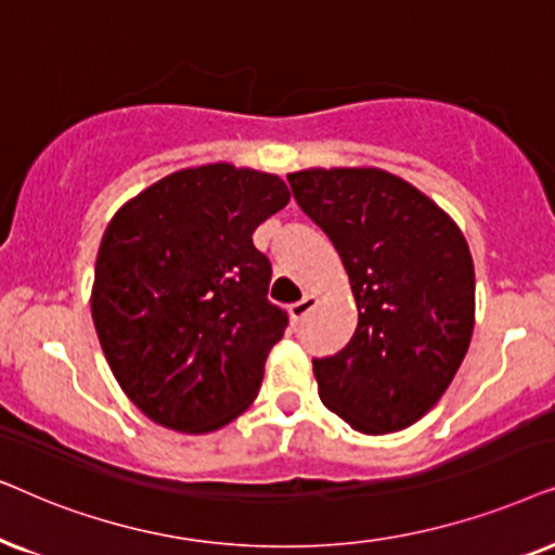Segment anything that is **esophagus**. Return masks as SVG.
<instances>
[{"mask_svg": "<svg viewBox=\"0 0 555 555\" xmlns=\"http://www.w3.org/2000/svg\"><path fill=\"white\" fill-rule=\"evenodd\" d=\"M320 305V297H314V294H305V299H299V301H294V305L289 307V314H292V320H305V317L312 312V309Z\"/></svg>", "mask_w": 555, "mask_h": 555, "instance_id": "34e87169", "label": "esophagus"}]
</instances>
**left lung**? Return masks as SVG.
Returning a JSON list of instances; mask_svg holds the SVG:
<instances>
[{"label":"left lung","mask_w":555,"mask_h":555,"mask_svg":"<svg viewBox=\"0 0 555 555\" xmlns=\"http://www.w3.org/2000/svg\"><path fill=\"white\" fill-rule=\"evenodd\" d=\"M301 210L330 235L350 279L358 327L314 360L322 403L354 431H401L434 409L475 330V263L444 208L378 167L289 175Z\"/></svg>","instance_id":"8db88e82"}]
</instances>
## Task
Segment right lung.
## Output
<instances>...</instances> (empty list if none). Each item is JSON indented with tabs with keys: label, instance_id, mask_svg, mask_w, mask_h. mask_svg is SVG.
Listing matches in <instances>:
<instances>
[{
	"label": "right lung",
	"instance_id": "add662e5",
	"mask_svg": "<svg viewBox=\"0 0 555 555\" xmlns=\"http://www.w3.org/2000/svg\"><path fill=\"white\" fill-rule=\"evenodd\" d=\"M289 197L279 175L216 162L162 177L111 218L91 317L116 383L154 424L210 434L254 403L286 327L254 231Z\"/></svg>",
	"mask_w": 555,
	"mask_h": 555
}]
</instances>
